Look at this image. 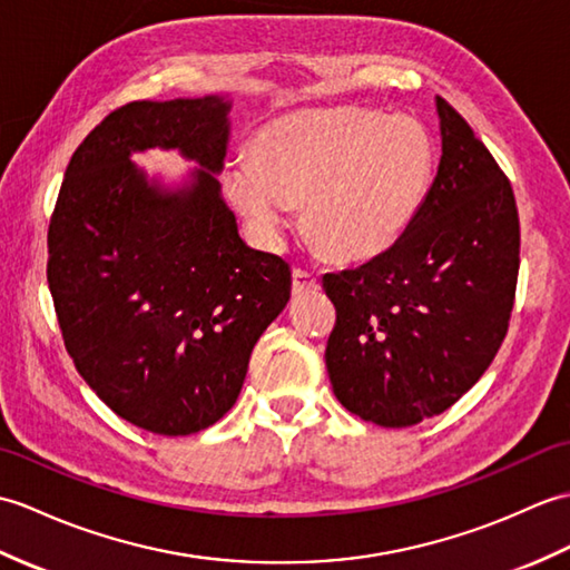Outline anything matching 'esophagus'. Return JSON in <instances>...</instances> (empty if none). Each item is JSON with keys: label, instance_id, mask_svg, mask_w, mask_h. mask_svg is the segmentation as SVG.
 <instances>
[{"label": "esophagus", "instance_id": "esophagus-1", "mask_svg": "<svg viewBox=\"0 0 570 570\" xmlns=\"http://www.w3.org/2000/svg\"><path fill=\"white\" fill-rule=\"evenodd\" d=\"M320 281L307 271H295L293 273V295H307V293H317Z\"/></svg>", "mask_w": 570, "mask_h": 570}]
</instances>
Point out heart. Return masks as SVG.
Here are the masks:
<instances>
[{
    "label": "heart",
    "instance_id": "heart-1",
    "mask_svg": "<svg viewBox=\"0 0 570 570\" xmlns=\"http://www.w3.org/2000/svg\"><path fill=\"white\" fill-rule=\"evenodd\" d=\"M434 141L407 114L338 107L285 114L253 136L250 158L224 170V189L265 242L305 202V229L341 261L377 256L422 209Z\"/></svg>",
    "mask_w": 570,
    "mask_h": 570
}]
</instances>
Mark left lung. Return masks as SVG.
I'll list each match as a JSON object with an SVG mask.
<instances>
[{
  "mask_svg": "<svg viewBox=\"0 0 570 570\" xmlns=\"http://www.w3.org/2000/svg\"><path fill=\"white\" fill-rule=\"evenodd\" d=\"M436 111L441 160L422 209L387 250L322 277L336 307L324 353L334 395L392 429L441 414L480 381L520 273L510 180L446 99Z\"/></svg>",
  "mask_w": 570,
  "mask_h": 570,
  "instance_id": "obj_1",
  "label": "left lung"
}]
</instances>
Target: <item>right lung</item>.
<instances>
[{
	"label": "right lung",
	"mask_w": 570,
	"mask_h": 570,
	"mask_svg": "<svg viewBox=\"0 0 570 570\" xmlns=\"http://www.w3.org/2000/svg\"><path fill=\"white\" fill-rule=\"evenodd\" d=\"M219 95L114 109L75 150L48 226V287L75 368L121 420L187 436L234 407L250 351L289 299V265L246 246L217 175ZM148 147L198 163L168 188Z\"/></svg>",
	"instance_id": "add662e5"
}]
</instances>
